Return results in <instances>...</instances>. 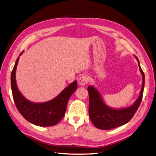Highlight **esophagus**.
I'll list each match as a JSON object with an SVG mask.
<instances>
[{
    "label": "esophagus",
    "mask_w": 156,
    "mask_h": 156,
    "mask_svg": "<svg viewBox=\"0 0 156 156\" xmlns=\"http://www.w3.org/2000/svg\"><path fill=\"white\" fill-rule=\"evenodd\" d=\"M89 82V78L87 75H83L79 79V83L82 86H84Z\"/></svg>",
    "instance_id": "esophagus-1"
}]
</instances>
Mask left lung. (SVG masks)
I'll return each mask as SVG.
<instances>
[{"label": "left lung", "mask_w": 156, "mask_h": 156, "mask_svg": "<svg viewBox=\"0 0 156 156\" xmlns=\"http://www.w3.org/2000/svg\"><path fill=\"white\" fill-rule=\"evenodd\" d=\"M137 59L139 66L143 75V86L140 96L133 105L122 109H113L107 107L99 94L93 86L88 87L89 94V116L93 124L100 129H111L127 123L137 111L142 101L144 87V73L141 69L139 60Z\"/></svg>", "instance_id": "left-lung-1"}]
</instances>
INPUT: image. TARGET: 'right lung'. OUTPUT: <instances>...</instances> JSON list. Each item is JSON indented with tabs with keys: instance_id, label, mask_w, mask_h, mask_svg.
Wrapping results in <instances>:
<instances>
[{
	"instance_id": "obj_1",
	"label": "right lung",
	"mask_w": 156,
	"mask_h": 156,
	"mask_svg": "<svg viewBox=\"0 0 156 156\" xmlns=\"http://www.w3.org/2000/svg\"><path fill=\"white\" fill-rule=\"evenodd\" d=\"M18 61L19 57L16 60L11 73L12 92L17 110L27 121L34 125L52 126L58 124L65 115L70 96L76 90L77 81L71 83L58 96L49 101L41 103L30 102L24 98L17 87L16 71Z\"/></svg>"
}]
</instances>
